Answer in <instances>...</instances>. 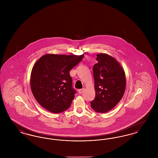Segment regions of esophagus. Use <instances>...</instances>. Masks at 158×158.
<instances>
[{
    "instance_id": "1",
    "label": "esophagus",
    "mask_w": 158,
    "mask_h": 158,
    "mask_svg": "<svg viewBox=\"0 0 158 158\" xmlns=\"http://www.w3.org/2000/svg\"><path fill=\"white\" fill-rule=\"evenodd\" d=\"M84 90H85L84 88L81 89H79V90H78V92H79V94H82L83 92H84Z\"/></svg>"
}]
</instances>
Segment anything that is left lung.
Segmentation results:
<instances>
[{
    "mask_svg": "<svg viewBox=\"0 0 158 158\" xmlns=\"http://www.w3.org/2000/svg\"><path fill=\"white\" fill-rule=\"evenodd\" d=\"M97 56L98 63L93 67L95 97L90 105L95 111L105 113L113 109L123 97L126 75L120 64L111 56L101 53Z\"/></svg>",
    "mask_w": 158,
    "mask_h": 158,
    "instance_id": "left-lung-1",
    "label": "left lung"
}]
</instances>
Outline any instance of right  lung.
<instances>
[{"label": "right lung", "instance_id": "add662e5", "mask_svg": "<svg viewBox=\"0 0 158 158\" xmlns=\"http://www.w3.org/2000/svg\"><path fill=\"white\" fill-rule=\"evenodd\" d=\"M83 56L47 54L37 61L31 74V88L41 106L53 113L70 107L76 92L69 72Z\"/></svg>", "mask_w": 158, "mask_h": 158}]
</instances>
